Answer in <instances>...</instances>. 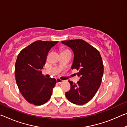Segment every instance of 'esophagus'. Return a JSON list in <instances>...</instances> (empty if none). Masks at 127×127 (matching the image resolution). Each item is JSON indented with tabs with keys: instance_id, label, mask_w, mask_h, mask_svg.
<instances>
[{
	"instance_id": "esophagus-1",
	"label": "esophagus",
	"mask_w": 127,
	"mask_h": 127,
	"mask_svg": "<svg viewBox=\"0 0 127 127\" xmlns=\"http://www.w3.org/2000/svg\"><path fill=\"white\" fill-rule=\"evenodd\" d=\"M57 82L58 83H62L64 81L62 80V79H61L60 78H57Z\"/></svg>"
}]
</instances>
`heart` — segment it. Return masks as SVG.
<instances>
[{
    "mask_svg": "<svg viewBox=\"0 0 127 127\" xmlns=\"http://www.w3.org/2000/svg\"><path fill=\"white\" fill-rule=\"evenodd\" d=\"M64 51H69V50H67V49H64V50H63V51H62V52H64Z\"/></svg>",
    "mask_w": 127,
    "mask_h": 127,
    "instance_id": "1",
    "label": "heart"
}]
</instances>
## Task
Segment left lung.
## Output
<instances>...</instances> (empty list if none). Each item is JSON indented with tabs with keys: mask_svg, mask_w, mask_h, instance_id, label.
I'll use <instances>...</instances> for the list:
<instances>
[{
	"mask_svg": "<svg viewBox=\"0 0 127 127\" xmlns=\"http://www.w3.org/2000/svg\"><path fill=\"white\" fill-rule=\"evenodd\" d=\"M62 43L70 48L74 52L72 69L79 70L80 77L77 83L69 81L70 89L65 92L70 102L81 105L89 102L99 89L104 73V65L97 49L82 39L66 40Z\"/></svg>",
	"mask_w": 127,
	"mask_h": 127,
	"instance_id": "obj_1",
	"label": "left lung"
}]
</instances>
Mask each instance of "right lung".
<instances>
[{"instance_id":"add662e5","label":"right lung","mask_w":127,"mask_h":127,"mask_svg":"<svg viewBox=\"0 0 127 127\" xmlns=\"http://www.w3.org/2000/svg\"><path fill=\"white\" fill-rule=\"evenodd\" d=\"M58 42L36 41L18 55L15 64L16 83L23 97L30 104L42 105L51 97L57 81L45 78L41 70L49 50Z\"/></svg>"}]
</instances>
